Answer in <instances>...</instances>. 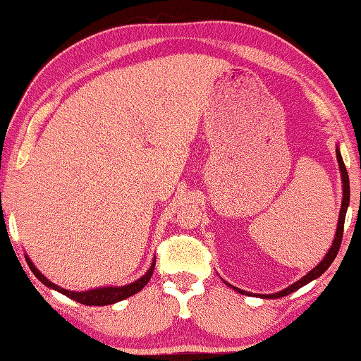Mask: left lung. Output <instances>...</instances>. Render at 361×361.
<instances>
[{
  "label": "left lung",
  "instance_id": "obj_1",
  "mask_svg": "<svg viewBox=\"0 0 361 361\" xmlns=\"http://www.w3.org/2000/svg\"><path fill=\"white\" fill-rule=\"evenodd\" d=\"M335 154H337V161H338V169H340V178H342V190H343V197H342V206H340V212H338V222H337V231H335V237H334V242L331 248H329V252L326 253V257L322 258L321 263H317V267H314L311 271L307 273V275H304L301 280H298L296 283H293L291 286L281 289V291L278 293H271V294H257V293H250V291H243V289L237 288V286H232L231 283L224 281L227 286H231L233 291H238L240 294H250V296H257V298H268V299H278V298H283V296H288V294H291L296 291V289L306 286L307 283H311L312 280H317L319 276L322 275L324 271L327 270L329 267L332 265V262L335 260V257H337L338 253V248H340V242H342V235H343V224H345V214H347V209H348V204H350V181H348V173H347V169H345V164H343V159L342 155H340V149L337 145V149H335Z\"/></svg>",
  "mask_w": 361,
  "mask_h": 361
}]
</instances>
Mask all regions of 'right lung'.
Instances as JSON below:
<instances>
[{"mask_svg": "<svg viewBox=\"0 0 361 361\" xmlns=\"http://www.w3.org/2000/svg\"><path fill=\"white\" fill-rule=\"evenodd\" d=\"M26 262L30 268V271L37 276V280L40 283H44L45 286L50 289H55V291L65 294V296L73 299V301L86 304V306H108V304H114L123 301V299L130 298L132 294L139 293L142 288L145 286L147 283L150 281L152 275H154V268H155V258L152 260V265L149 270L145 271V275H142L139 280L132 281L130 284H126V286H103V288H94V289H88V291H70V289L60 288L57 284L49 281L42 273H40L35 265L32 263V260L26 255Z\"/></svg>", "mask_w": 361, "mask_h": 361, "instance_id": "obj_1", "label": "right lung"}]
</instances>
